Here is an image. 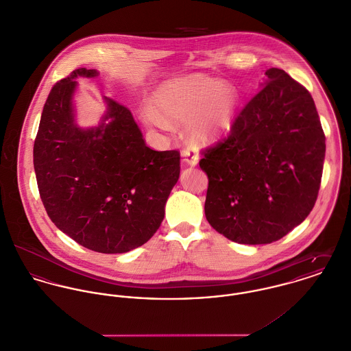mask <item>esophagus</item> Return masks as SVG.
Here are the masks:
<instances>
[{
	"label": "esophagus",
	"instance_id": "obj_1",
	"mask_svg": "<svg viewBox=\"0 0 351 351\" xmlns=\"http://www.w3.org/2000/svg\"><path fill=\"white\" fill-rule=\"evenodd\" d=\"M182 157H183V161L187 164V165H191L195 167L199 161V156H197V152L194 148H187L182 152Z\"/></svg>",
	"mask_w": 351,
	"mask_h": 351
}]
</instances>
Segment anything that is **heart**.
<instances>
[{
	"instance_id": "1",
	"label": "heart",
	"mask_w": 351,
	"mask_h": 351,
	"mask_svg": "<svg viewBox=\"0 0 351 351\" xmlns=\"http://www.w3.org/2000/svg\"><path fill=\"white\" fill-rule=\"evenodd\" d=\"M152 105L154 108L143 112L148 126L169 132L171 122H187V137L202 147L217 143L230 130L239 94L229 83L194 74L160 84L154 93Z\"/></svg>"
}]
</instances>
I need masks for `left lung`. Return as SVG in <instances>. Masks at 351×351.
I'll return each instance as SVG.
<instances>
[{
  "label": "left lung",
  "instance_id": "1",
  "mask_svg": "<svg viewBox=\"0 0 351 351\" xmlns=\"http://www.w3.org/2000/svg\"><path fill=\"white\" fill-rule=\"evenodd\" d=\"M260 87L228 140L199 161L208 178V223L243 245L271 243L308 217L326 155L311 94L274 67Z\"/></svg>",
  "mask_w": 351,
  "mask_h": 351
}]
</instances>
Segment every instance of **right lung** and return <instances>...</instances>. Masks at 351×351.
<instances>
[{"label":"right lung","mask_w":351,"mask_h":351,"mask_svg":"<svg viewBox=\"0 0 351 351\" xmlns=\"http://www.w3.org/2000/svg\"><path fill=\"white\" fill-rule=\"evenodd\" d=\"M78 69L58 82L44 105L34 147L40 197L55 226L79 245L106 254L130 252L160 228L165 203L180 175L178 151H154L132 113L104 97L99 123L80 128Z\"/></svg>","instance_id":"obj_1"}]
</instances>
